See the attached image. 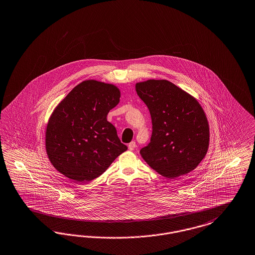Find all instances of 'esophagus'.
I'll use <instances>...</instances> for the list:
<instances>
[{
	"label": "esophagus",
	"instance_id": "esophagus-1",
	"mask_svg": "<svg viewBox=\"0 0 255 255\" xmlns=\"http://www.w3.org/2000/svg\"><path fill=\"white\" fill-rule=\"evenodd\" d=\"M135 147H136V145H135V142H134V141H132V142L129 143V145H128V148H129V150H130V151H133Z\"/></svg>",
	"mask_w": 255,
	"mask_h": 255
}]
</instances>
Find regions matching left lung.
I'll list each match as a JSON object with an SVG mask.
<instances>
[{
  "mask_svg": "<svg viewBox=\"0 0 255 255\" xmlns=\"http://www.w3.org/2000/svg\"><path fill=\"white\" fill-rule=\"evenodd\" d=\"M135 91L147 105L153 124L151 142L140 150L143 159L167 178L192 172L210 142L209 123L199 102L166 80L137 82Z\"/></svg>",
  "mask_w": 255,
  "mask_h": 255,
  "instance_id": "obj_1",
  "label": "left lung"
}]
</instances>
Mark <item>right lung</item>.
<instances>
[{"instance_id": "1", "label": "right lung", "mask_w": 255, "mask_h": 255, "mask_svg": "<svg viewBox=\"0 0 255 255\" xmlns=\"http://www.w3.org/2000/svg\"><path fill=\"white\" fill-rule=\"evenodd\" d=\"M120 98L116 85L87 80L57 105L46 126L45 150L58 172L78 182L91 181L127 150L106 119Z\"/></svg>"}]
</instances>
